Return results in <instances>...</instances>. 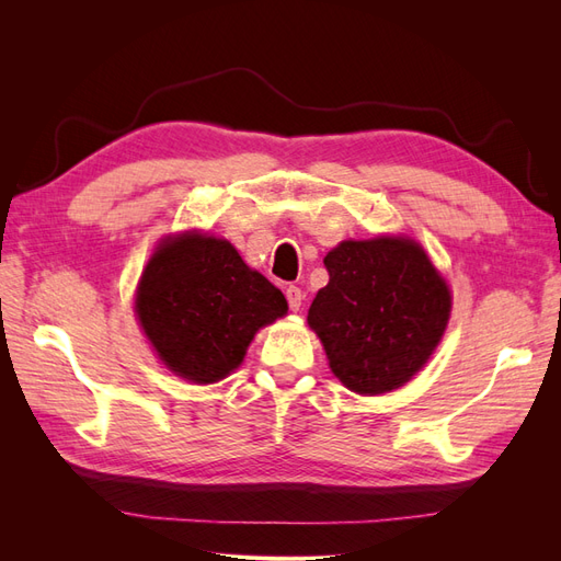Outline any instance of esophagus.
<instances>
[{"instance_id":"34e87169","label":"esophagus","mask_w":561,"mask_h":561,"mask_svg":"<svg viewBox=\"0 0 561 561\" xmlns=\"http://www.w3.org/2000/svg\"><path fill=\"white\" fill-rule=\"evenodd\" d=\"M285 297H287V304H290V311H299V307H301V299H304V293L299 290V287H295V285H290L285 290Z\"/></svg>"}]
</instances>
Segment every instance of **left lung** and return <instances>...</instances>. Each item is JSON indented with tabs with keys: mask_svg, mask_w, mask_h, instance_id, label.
Wrapping results in <instances>:
<instances>
[{
	"mask_svg": "<svg viewBox=\"0 0 561 561\" xmlns=\"http://www.w3.org/2000/svg\"><path fill=\"white\" fill-rule=\"evenodd\" d=\"M325 264L309 325L334 375L363 396L410 381L443 336L451 295L428 254L410 239L344 241Z\"/></svg>",
	"mask_w": 561,
	"mask_h": 561,
	"instance_id": "left-lung-1",
	"label": "left lung"
}]
</instances>
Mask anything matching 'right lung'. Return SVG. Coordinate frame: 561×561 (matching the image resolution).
<instances>
[{
  "mask_svg": "<svg viewBox=\"0 0 561 561\" xmlns=\"http://www.w3.org/2000/svg\"><path fill=\"white\" fill-rule=\"evenodd\" d=\"M135 309L175 375L213 383L241 365L254 332L285 316L287 301L229 241L190 233L151 254Z\"/></svg>",
  "mask_w": 561,
  "mask_h": 561,
  "instance_id": "right-lung-1",
  "label": "right lung"
}]
</instances>
